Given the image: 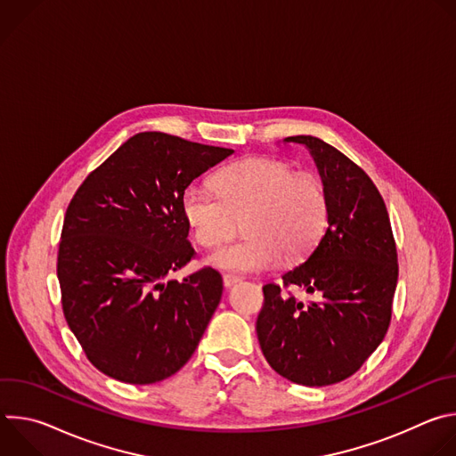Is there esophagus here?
Masks as SVG:
<instances>
[{
	"mask_svg": "<svg viewBox=\"0 0 456 456\" xmlns=\"http://www.w3.org/2000/svg\"><path fill=\"white\" fill-rule=\"evenodd\" d=\"M236 283H240V278L231 276V274H225V276H224V287H225V289H231V287H234Z\"/></svg>",
	"mask_w": 456,
	"mask_h": 456,
	"instance_id": "34e87169",
	"label": "esophagus"
}]
</instances>
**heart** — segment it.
Returning a JSON list of instances; mask_svg holds the SVG:
<instances>
[{"instance_id": "heart-1", "label": "heart", "mask_w": 456, "mask_h": 456, "mask_svg": "<svg viewBox=\"0 0 456 456\" xmlns=\"http://www.w3.org/2000/svg\"><path fill=\"white\" fill-rule=\"evenodd\" d=\"M216 189L189 183L182 213L194 238L215 247L232 236L243 220L247 238L209 256V265L234 273H265L289 259L310 254L329 229L330 199L324 182L276 159L254 157L236 162L216 176Z\"/></svg>"}]
</instances>
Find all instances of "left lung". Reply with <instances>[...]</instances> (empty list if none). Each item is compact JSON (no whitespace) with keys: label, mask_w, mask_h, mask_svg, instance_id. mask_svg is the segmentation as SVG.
Segmentation results:
<instances>
[{"label":"left lung","mask_w":456,"mask_h":456,"mask_svg":"<svg viewBox=\"0 0 456 456\" xmlns=\"http://www.w3.org/2000/svg\"><path fill=\"white\" fill-rule=\"evenodd\" d=\"M314 157L330 199L329 229L305 264L283 274L319 301L264 287L256 321L267 362L303 386H329L354 375L382 343L399 278L392 224L371 178L334 146L312 135L287 137Z\"/></svg>","instance_id":"left-lung-1"}]
</instances>
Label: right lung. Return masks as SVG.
<instances>
[{"label": "right lung", "mask_w": 456, "mask_h": 456, "mask_svg": "<svg viewBox=\"0 0 456 456\" xmlns=\"http://www.w3.org/2000/svg\"><path fill=\"white\" fill-rule=\"evenodd\" d=\"M232 153L144 132L76 191L57 252L61 303L88 361L108 377L153 384L197 350L222 299V276L204 267L182 283L165 280L194 256L185 187Z\"/></svg>", "instance_id": "right-lung-1"}]
</instances>
